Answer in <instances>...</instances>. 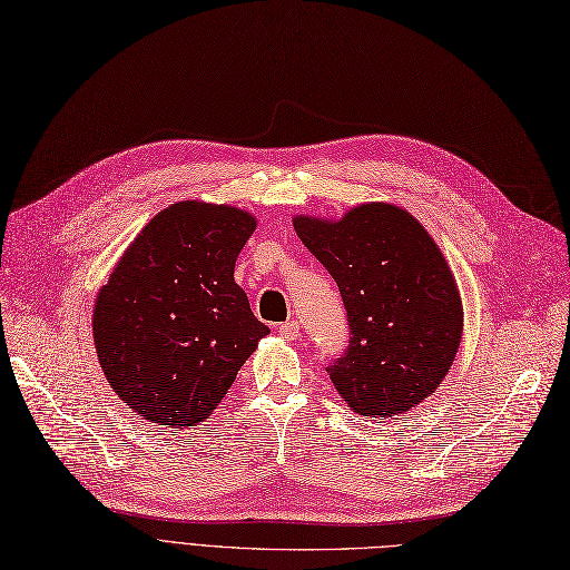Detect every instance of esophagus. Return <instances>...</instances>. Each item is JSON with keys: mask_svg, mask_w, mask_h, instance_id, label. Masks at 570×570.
Masks as SVG:
<instances>
[{"mask_svg": "<svg viewBox=\"0 0 570 570\" xmlns=\"http://www.w3.org/2000/svg\"><path fill=\"white\" fill-rule=\"evenodd\" d=\"M279 333H282V338H286V341H296L298 335H301V326H298V322H286V324H279V328H277Z\"/></svg>", "mask_w": 570, "mask_h": 570, "instance_id": "34e87169", "label": "esophagus"}]
</instances>
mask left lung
<instances>
[{"label":"left lung","mask_w":570,"mask_h":570,"mask_svg":"<svg viewBox=\"0 0 570 570\" xmlns=\"http://www.w3.org/2000/svg\"><path fill=\"white\" fill-rule=\"evenodd\" d=\"M301 242L341 288L352 338L328 366L331 383L360 415L417 406L444 383L462 338V301L430 232L387 202L341 218L293 216Z\"/></svg>","instance_id":"left-lung-1"}]
</instances>
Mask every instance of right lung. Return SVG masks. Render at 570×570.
Masks as SVG:
<instances>
[{
    "mask_svg": "<svg viewBox=\"0 0 570 570\" xmlns=\"http://www.w3.org/2000/svg\"><path fill=\"white\" fill-rule=\"evenodd\" d=\"M256 227V216L229 204H171L100 286L98 364L145 423L202 425L269 333L235 282L237 256Z\"/></svg>",
    "mask_w": 570,
    "mask_h": 570,
    "instance_id": "right-lung-1",
    "label": "right lung"
}]
</instances>
